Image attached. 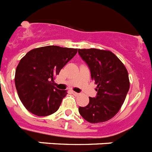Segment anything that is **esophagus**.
<instances>
[{
  "label": "esophagus",
  "mask_w": 152,
  "mask_h": 152,
  "mask_svg": "<svg viewBox=\"0 0 152 152\" xmlns=\"http://www.w3.org/2000/svg\"><path fill=\"white\" fill-rule=\"evenodd\" d=\"M71 93H72V94H73L74 95H75V96H77L79 94L78 93H77V92H75V91H72Z\"/></svg>",
  "instance_id": "esophagus-1"
}]
</instances>
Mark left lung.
<instances>
[{
    "instance_id": "obj_1",
    "label": "left lung",
    "mask_w": 152,
    "mask_h": 152,
    "mask_svg": "<svg viewBox=\"0 0 152 152\" xmlns=\"http://www.w3.org/2000/svg\"><path fill=\"white\" fill-rule=\"evenodd\" d=\"M88 67L91 79L98 85L97 95L88 104L79 107L80 115L90 123H100L113 118L120 110L129 90L126 67L115 54L99 49H78Z\"/></svg>"
}]
</instances>
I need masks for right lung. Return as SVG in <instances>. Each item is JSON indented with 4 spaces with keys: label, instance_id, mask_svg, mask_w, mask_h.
Masks as SVG:
<instances>
[{
    "label": "right lung",
    "instance_id": "obj_1",
    "mask_svg": "<svg viewBox=\"0 0 152 152\" xmlns=\"http://www.w3.org/2000/svg\"><path fill=\"white\" fill-rule=\"evenodd\" d=\"M77 49L46 46L26 54L15 71V86L26 109L37 116L56 112L67 94L54 86V79Z\"/></svg>",
    "mask_w": 152,
    "mask_h": 152
}]
</instances>
